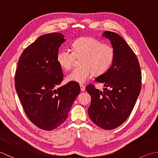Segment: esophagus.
I'll list each match as a JSON object with an SVG mask.
<instances>
[{
    "mask_svg": "<svg viewBox=\"0 0 158 158\" xmlns=\"http://www.w3.org/2000/svg\"><path fill=\"white\" fill-rule=\"evenodd\" d=\"M79 85H80V88H81V90L82 92H83V91H85V85H83V84H79Z\"/></svg>",
    "mask_w": 158,
    "mask_h": 158,
    "instance_id": "34e87169",
    "label": "esophagus"
}]
</instances>
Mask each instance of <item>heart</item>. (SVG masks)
<instances>
[{
  "label": "heart",
  "instance_id": "obj_1",
  "mask_svg": "<svg viewBox=\"0 0 158 158\" xmlns=\"http://www.w3.org/2000/svg\"><path fill=\"white\" fill-rule=\"evenodd\" d=\"M73 52L64 49L57 55V62L62 69H71L75 58L80 66L73 70L66 79L67 81L84 83L93 75H101L106 73L115 61V52L113 47L92 37H81L72 44Z\"/></svg>",
  "mask_w": 158,
  "mask_h": 158
}]
</instances>
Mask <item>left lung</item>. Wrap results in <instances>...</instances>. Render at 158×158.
Listing matches in <instances>:
<instances>
[{"mask_svg":"<svg viewBox=\"0 0 158 158\" xmlns=\"http://www.w3.org/2000/svg\"><path fill=\"white\" fill-rule=\"evenodd\" d=\"M102 36L110 41L115 58L108 71L95 79L103 83V92L94 85L86 87L92 98L88 111L97 126L113 130L130 116L141 89L142 77L138 58L122 36L110 31Z\"/></svg>","mask_w":158,"mask_h":158,"instance_id":"1","label":"left lung"}]
</instances>
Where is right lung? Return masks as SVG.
I'll list each match as a JSON object with an SVG mask.
<instances>
[{"label":"right lung","instance_id":"add662e5","mask_svg":"<svg viewBox=\"0 0 158 158\" xmlns=\"http://www.w3.org/2000/svg\"><path fill=\"white\" fill-rule=\"evenodd\" d=\"M64 37L58 32L39 36L23 50L15 71V87L23 110L32 123L44 130L65 122L81 91L77 82L56 89L63 80L57 55Z\"/></svg>","mask_w":158,"mask_h":158}]
</instances>
